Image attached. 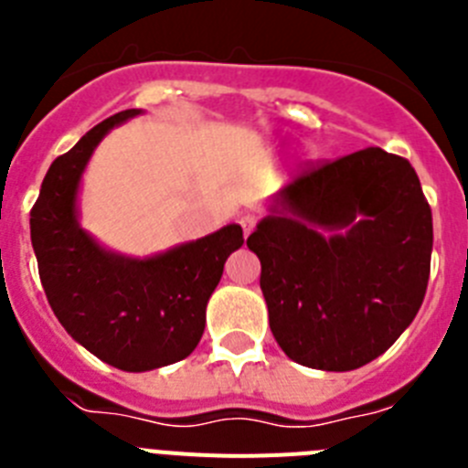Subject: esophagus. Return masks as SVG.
<instances>
[{
  "label": "esophagus",
  "mask_w": 468,
  "mask_h": 468,
  "mask_svg": "<svg viewBox=\"0 0 468 468\" xmlns=\"http://www.w3.org/2000/svg\"><path fill=\"white\" fill-rule=\"evenodd\" d=\"M255 215H241V220H239V225L243 227V234H250V231H253V227H255Z\"/></svg>",
  "instance_id": "esophagus-1"
}]
</instances>
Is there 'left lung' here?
<instances>
[{
  "instance_id": "obj_1",
  "label": "left lung",
  "mask_w": 468,
  "mask_h": 468,
  "mask_svg": "<svg viewBox=\"0 0 468 468\" xmlns=\"http://www.w3.org/2000/svg\"><path fill=\"white\" fill-rule=\"evenodd\" d=\"M431 246L415 168L379 147L302 173L248 237L274 340L295 363L328 373L382 356L412 324Z\"/></svg>"
}]
</instances>
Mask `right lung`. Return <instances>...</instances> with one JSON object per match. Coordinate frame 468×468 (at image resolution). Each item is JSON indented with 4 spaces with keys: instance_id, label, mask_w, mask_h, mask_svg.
I'll return each instance as SVG.
<instances>
[{
    "instance_id": "right-lung-1",
    "label": "right lung",
    "mask_w": 468,
    "mask_h": 468,
    "mask_svg": "<svg viewBox=\"0 0 468 468\" xmlns=\"http://www.w3.org/2000/svg\"><path fill=\"white\" fill-rule=\"evenodd\" d=\"M138 114L143 110L119 112L58 156L30 213L32 248L53 314L74 342L126 373L171 366L197 349L227 258L243 246L241 227L227 225L164 253L131 258L81 227L80 187L95 147Z\"/></svg>"
}]
</instances>
